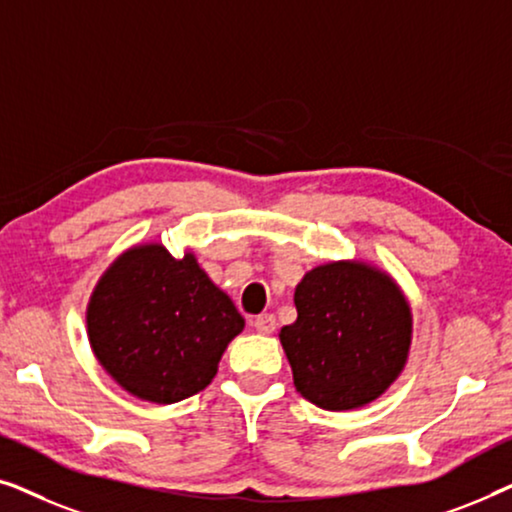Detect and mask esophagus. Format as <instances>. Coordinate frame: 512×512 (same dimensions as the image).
<instances>
[{"mask_svg": "<svg viewBox=\"0 0 512 512\" xmlns=\"http://www.w3.org/2000/svg\"><path fill=\"white\" fill-rule=\"evenodd\" d=\"M251 326H254L258 333L268 335V333L275 331V326H277V319L272 317V314H261V317H256L254 321H251Z\"/></svg>", "mask_w": 512, "mask_h": 512, "instance_id": "obj_1", "label": "esophagus"}]
</instances>
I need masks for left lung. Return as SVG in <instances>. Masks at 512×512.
I'll use <instances>...</instances> for the list:
<instances>
[{
    "label": "left lung",
    "instance_id": "8db88e82",
    "mask_svg": "<svg viewBox=\"0 0 512 512\" xmlns=\"http://www.w3.org/2000/svg\"><path fill=\"white\" fill-rule=\"evenodd\" d=\"M298 319L279 331L293 384L321 410H359L403 373L412 307L394 277L361 258L307 270L293 293Z\"/></svg>",
    "mask_w": 512,
    "mask_h": 512
}]
</instances>
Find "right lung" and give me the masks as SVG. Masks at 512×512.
Wrapping results in <instances>:
<instances>
[{
    "instance_id": "obj_1",
    "label": "right lung",
    "mask_w": 512,
    "mask_h": 512,
    "mask_svg": "<svg viewBox=\"0 0 512 512\" xmlns=\"http://www.w3.org/2000/svg\"><path fill=\"white\" fill-rule=\"evenodd\" d=\"M242 328V314L193 251L174 258L160 242L116 256L86 307L97 363L128 394L158 405L205 389Z\"/></svg>"
}]
</instances>
